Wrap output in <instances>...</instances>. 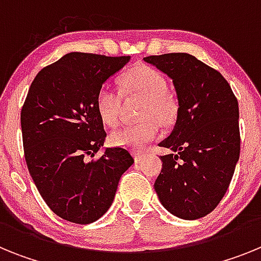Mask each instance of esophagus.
<instances>
[{
	"label": "esophagus",
	"instance_id": "obj_1",
	"mask_svg": "<svg viewBox=\"0 0 261 261\" xmlns=\"http://www.w3.org/2000/svg\"><path fill=\"white\" fill-rule=\"evenodd\" d=\"M146 156V154L144 153H135V159H136V162H141L142 159Z\"/></svg>",
	"mask_w": 261,
	"mask_h": 261
}]
</instances>
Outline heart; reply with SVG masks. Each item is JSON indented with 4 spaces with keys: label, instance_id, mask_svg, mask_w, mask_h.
Returning <instances> with one entry per match:
<instances>
[{
    "label": "heart",
    "instance_id": "b5f03b06",
    "mask_svg": "<svg viewBox=\"0 0 261 261\" xmlns=\"http://www.w3.org/2000/svg\"><path fill=\"white\" fill-rule=\"evenodd\" d=\"M121 87L125 94H137L145 99L140 123L126 124L111 133V142L115 146L141 150L155 140L162 124H170L177 112V103L168 94L167 81L158 70L150 66H137L121 78ZM96 110L100 119L108 125H115L119 120L120 95L108 85L99 89Z\"/></svg>",
    "mask_w": 261,
    "mask_h": 261
}]
</instances>
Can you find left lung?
<instances>
[{
    "label": "left lung",
    "instance_id": "1",
    "mask_svg": "<svg viewBox=\"0 0 261 261\" xmlns=\"http://www.w3.org/2000/svg\"><path fill=\"white\" fill-rule=\"evenodd\" d=\"M172 80L177 98L174 129L159 146L162 171L154 183L166 211L197 220L226 193L241 151L238 100L217 70L188 53L144 57Z\"/></svg>",
    "mask_w": 261,
    "mask_h": 261
}]
</instances>
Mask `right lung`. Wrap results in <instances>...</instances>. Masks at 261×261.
<instances>
[{
    "label": "right lung",
    "mask_w": 261,
    "mask_h": 261,
    "mask_svg": "<svg viewBox=\"0 0 261 261\" xmlns=\"http://www.w3.org/2000/svg\"><path fill=\"white\" fill-rule=\"evenodd\" d=\"M130 56L70 52L41 69L20 112L30 175L50 211L78 225L95 222L110 209L117 184L135 159L121 147H106L96 110L99 89Z\"/></svg>",
    "instance_id": "obj_1"
}]
</instances>
